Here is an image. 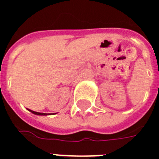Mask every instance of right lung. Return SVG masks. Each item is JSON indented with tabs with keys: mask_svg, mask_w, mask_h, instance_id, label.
Here are the masks:
<instances>
[{
	"mask_svg": "<svg viewBox=\"0 0 159 159\" xmlns=\"http://www.w3.org/2000/svg\"><path fill=\"white\" fill-rule=\"evenodd\" d=\"M30 112H31L32 113L36 115H48L47 113H43V112H35V111H31V110H29Z\"/></svg>",
	"mask_w": 159,
	"mask_h": 159,
	"instance_id": "obj_1",
	"label": "right lung"
}]
</instances>
